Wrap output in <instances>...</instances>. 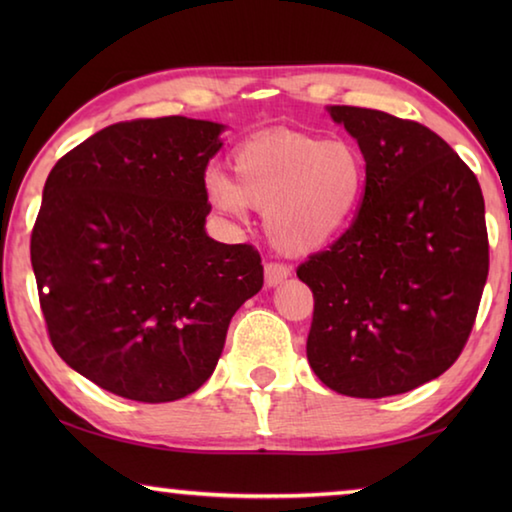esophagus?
<instances>
[{"label": "esophagus", "mask_w": 512, "mask_h": 512, "mask_svg": "<svg viewBox=\"0 0 512 512\" xmlns=\"http://www.w3.org/2000/svg\"><path fill=\"white\" fill-rule=\"evenodd\" d=\"M291 275V268L282 262H266L264 264V282L266 287H277Z\"/></svg>", "instance_id": "1"}]
</instances>
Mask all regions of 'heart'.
Segmentation results:
<instances>
[{"label": "heart", "mask_w": 512, "mask_h": 512, "mask_svg": "<svg viewBox=\"0 0 512 512\" xmlns=\"http://www.w3.org/2000/svg\"><path fill=\"white\" fill-rule=\"evenodd\" d=\"M368 169L350 144L300 133H262L230 155V180L210 176L207 192L221 212H264L275 248L311 253L348 225L363 201Z\"/></svg>", "instance_id": "obj_1"}]
</instances>
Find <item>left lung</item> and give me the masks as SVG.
<instances>
[{
  "instance_id": "1",
  "label": "left lung",
  "mask_w": 512,
  "mask_h": 512,
  "mask_svg": "<svg viewBox=\"0 0 512 512\" xmlns=\"http://www.w3.org/2000/svg\"><path fill=\"white\" fill-rule=\"evenodd\" d=\"M359 142L368 185L350 228L309 255L307 359L350 397L409 393L461 357L488 280V230L474 171L431 128L329 106Z\"/></svg>"
}]
</instances>
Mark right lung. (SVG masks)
<instances>
[{"label":"right lung","mask_w":512,"mask_h":512,"mask_svg":"<svg viewBox=\"0 0 512 512\" xmlns=\"http://www.w3.org/2000/svg\"><path fill=\"white\" fill-rule=\"evenodd\" d=\"M221 124L119 121L51 169L31 264L49 341L67 366L146 404L201 388L230 318L262 289L250 244L205 235V169Z\"/></svg>","instance_id":"obj_1"}]
</instances>
